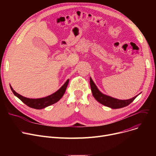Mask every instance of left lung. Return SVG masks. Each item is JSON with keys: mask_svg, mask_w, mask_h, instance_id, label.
Instances as JSON below:
<instances>
[{"mask_svg": "<svg viewBox=\"0 0 156 156\" xmlns=\"http://www.w3.org/2000/svg\"><path fill=\"white\" fill-rule=\"evenodd\" d=\"M90 87L92 90V95L94 97L95 99L101 104L107 106V107L111 108L112 109H119L124 108L125 106L128 105L129 104L132 103L135 98L137 97L135 96L132 99L128 100H119L115 99V98L111 97L110 96L106 95L102 92H101L99 89L97 88V86L94 83L91 77L90 78Z\"/></svg>", "mask_w": 156, "mask_h": 156, "instance_id": "8db88e82", "label": "left lung"}]
</instances>
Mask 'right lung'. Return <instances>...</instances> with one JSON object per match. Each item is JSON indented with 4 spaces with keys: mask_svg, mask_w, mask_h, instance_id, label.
I'll list each match as a JSON object with an SVG mask.
<instances>
[{
    "mask_svg": "<svg viewBox=\"0 0 156 156\" xmlns=\"http://www.w3.org/2000/svg\"><path fill=\"white\" fill-rule=\"evenodd\" d=\"M68 83L69 80L66 81V83L55 93L44 98H40V99H29V98L24 97L19 94L16 93L11 85L10 87L14 95L19 98L23 103L27 105L28 107L36 109H41L58 102L64 94Z\"/></svg>",
    "mask_w": 156,
    "mask_h": 156,
    "instance_id": "add662e5",
    "label": "right lung"
}]
</instances>
